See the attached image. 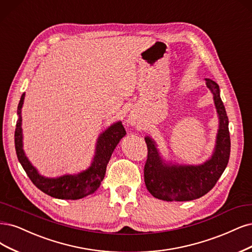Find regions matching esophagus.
<instances>
[{"instance_id": "1", "label": "esophagus", "mask_w": 252, "mask_h": 252, "mask_svg": "<svg viewBox=\"0 0 252 252\" xmlns=\"http://www.w3.org/2000/svg\"><path fill=\"white\" fill-rule=\"evenodd\" d=\"M129 123L131 125L140 124V117L137 116L135 111H131V114L129 115Z\"/></svg>"}]
</instances>
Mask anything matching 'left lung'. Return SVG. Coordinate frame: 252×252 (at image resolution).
Masks as SVG:
<instances>
[{"label":"left lung","instance_id":"1","mask_svg":"<svg viewBox=\"0 0 252 252\" xmlns=\"http://www.w3.org/2000/svg\"><path fill=\"white\" fill-rule=\"evenodd\" d=\"M206 85L213 94L218 111L220 125L215 152L210 160L200 166H174L163 163L149 136L147 144V160L144 167V180L150 194L164 201H189L200 198L215 187L226 168L230 155L228 118L220 98L219 85L205 78Z\"/></svg>","mask_w":252,"mask_h":252}]
</instances>
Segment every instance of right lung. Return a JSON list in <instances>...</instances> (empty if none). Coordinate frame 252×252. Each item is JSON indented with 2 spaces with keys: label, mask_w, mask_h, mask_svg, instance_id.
<instances>
[{
  "label": "right lung",
  "mask_w": 252,
  "mask_h": 252,
  "mask_svg": "<svg viewBox=\"0 0 252 252\" xmlns=\"http://www.w3.org/2000/svg\"><path fill=\"white\" fill-rule=\"evenodd\" d=\"M24 98L25 94H22L19 106H17L19 120L16 122L14 132V144L17 158H19L22 167L27 173L30 180L33 182V185L45 194L58 199L76 200V199L86 197L96 192L104 179V176H105L106 167L112 152H114L121 138L126 134L122 123H115L100 135L97 144L96 155H94L92 166L88 170L83 171L78 175H64L59 178H45L38 174L36 169L32 166L28 158L25 156L23 150L21 108L23 106Z\"/></svg>",
  "instance_id": "right-lung-1"
}]
</instances>
